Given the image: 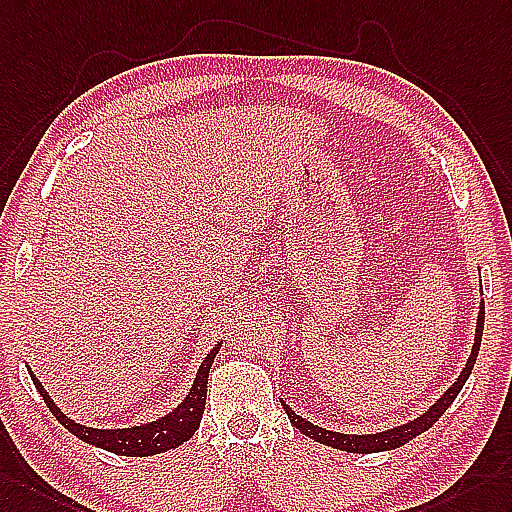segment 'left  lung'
Segmentation results:
<instances>
[{
    "mask_svg": "<svg viewBox=\"0 0 512 512\" xmlns=\"http://www.w3.org/2000/svg\"><path fill=\"white\" fill-rule=\"evenodd\" d=\"M482 330H484V302L480 304V315H478V326H476V343H473L471 356L467 360L465 369L460 371L458 380L450 386V389H447V393L428 410V413H423L415 421L404 423V426H400V428L378 432V434H341V432H330L326 428H319V426H315V423H310V421L302 419L299 415H295L293 410L286 406L284 402H282V406L286 410V415H289L291 423L299 432H304L306 436H310V439H315V441H319L323 445H330V447H336V450L354 452V454H371V452L395 450V447L408 443L410 439H415L417 434L432 428L434 423L439 421V417L445 413V410L452 406V402L456 400V395L465 386L473 365H476V358H478V352H480V341H482Z\"/></svg>",
    "mask_w": 512,
    "mask_h": 512,
    "instance_id": "left-lung-1",
    "label": "left lung"
}]
</instances>
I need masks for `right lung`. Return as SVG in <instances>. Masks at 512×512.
<instances>
[{
  "label": "right lung",
  "instance_id": "right-lung-1",
  "mask_svg": "<svg viewBox=\"0 0 512 512\" xmlns=\"http://www.w3.org/2000/svg\"><path fill=\"white\" fill-rule=\"evenodd\" d=\"M217 352H219V345L204 358V363L199 365V371H197L189 395L184 397V402L176 410H173V413H169L167 417H160L158 421L147 423V426H136V428H126V430H97V428H86V426H80V423H76V421H71L67 415L60 413V408L52 402V397L47 395L39 378H36L32 371H30V376H32L34 386L39 389L41 397L45 400L47 408L52 410V415L71 434H76L78 439L102 447V450L121 454V456H152V454L171 450V447H178L184 441H189L195 434V430L199 428V421H202L204 404H206L208 373H210V367H213V360H215Z\"/></svg>",
  "mask_w": 512,
  "mask_h": 512
}]
</instances>
